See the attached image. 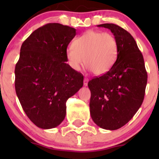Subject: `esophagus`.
<instances>
[{"mask_svg": "<svg viewBox=\"0 0 159 159\" xmlns=\"http://www.w3.org/2000/svg\"><path fill=\"white\" fill-rule=\"evenodd\" d=\"M88 83H89V79H88V78H84V86H87L88 85Z\"/></svg>", "mask_w": 159, "mask_h": 159, "instance_id": "34e87169", "label": "esophagus"}]
</instances>
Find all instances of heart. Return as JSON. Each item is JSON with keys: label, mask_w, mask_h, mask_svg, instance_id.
Here are the masks:
<instances>
[{"label": "heart", "mask_w": 159, "mask_h": 159, "mask_svg": "<svg viewBox=\"0 0 159 159\" xmlns=\"http://www.w3.org/2000/svg\"><path fill=\"white\" fill-rule=\"evenodd\" d=\"M118 55V42L111 34L89 30L78 37L67 50L68 64L74 70L84 65L93 73L101 75L108 72Z\"/></svg>", "instance_id": "1"}]
</instances>
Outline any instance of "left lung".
Listing matches in <instances>:
<instances>
[{"label": "left lung", "mask_w": 159, "mask_h": 159, "mask_svg": "<svg viewBox=\"0 0 159 159\" xmlns=\"http://www.w3.org/2000/svg\"><path fill=\"white\" fill-rule=\"evenodd\" d=\"M118 42V55L112 68L89 81L90 113L94 122L106 130H116L133 118L142 105L147 84L142 54L131 34L118 25L103 24Z\"/></svg>", "instance_id": "left-lung-1"}]
</instances>
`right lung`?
<instances>
[{
  "instance_id": "right-lung-1",
  "label": "right lung",
  "mask_w": 159,
  "mask_h": 159,
  "mask_svg": "<svg viewBox=\"0 0 159 159\" xmlns=\"http://www.w3.org/2000/svg\"><path fill=\"white\" fill-rule=\"evenodd\" d=\"M76 30L50 23L35 30L20 48L16 64L15 91L22 108L36 126H58L66 115V102L83 86L84 77L66 57Z\"/></svg>"
}]
</instances>
